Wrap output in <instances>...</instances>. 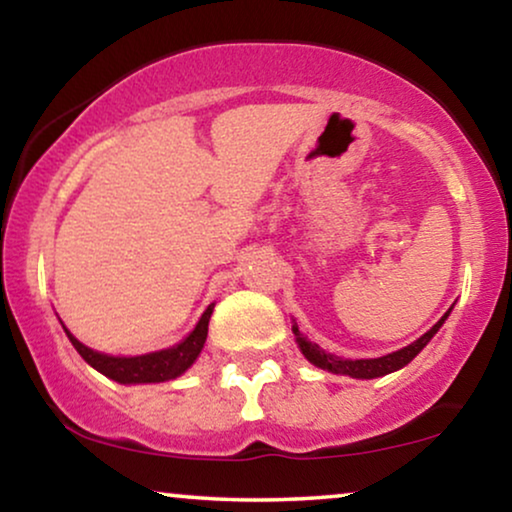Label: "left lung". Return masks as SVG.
<instances>
[{
	"label": "left lung",
	"instance_id": "1",
	"mask_svg": "<svg viewBox=\"0 0 512 512\" xmlns=\"http://www.w3.org/2000/svg\"><path fill=\"white\" fill-rule=\"evenodd\" d=\"M447 314H450V312H447ZM447 314L438 321L436 326L431 328L429 333H424L422 338L412 342V345L398 349V352H394V354L380 356V359H359V361L338 359V356H331V354L321 352V349L314 345V342L303 338V333L298 331V326H293V333H296L300 352H303L305 359L310 361V363H314V366H319V368H324V370H331V373H338V375L359 377V380H373V377L389 375V373H394V370H398V368L408 366V363L415 359V356L426 347V342H429L433 335L438 333V328L443 326V321L447 319Z\"/></svg>",
	"mask_w": 512,
	"mask_h": 512
}]
</instances>
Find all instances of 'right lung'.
Returning <instances> with one entry per match:
<instances>
[{"instance_id": "obj_1", "label": "right lung", "mask_w": 512, "mask_h": 512, "mask_svg": "<svg viewBox=\"0 0 512 512\" xmlns=\"http://www.w3.org/2000/svg\"><path fill=\"white\" fill-rule=\"evenodd\" d=\"M214 305H209L205 314H202L198 326L193 328V333L188 335L184 342H179L177 347L163 349V352H153L144 356H107L100 352H93L86 345H81L72 333L67 331V338L72 342L76 352L83 356V361L90 363L95 370H100L102 375H107L109 380H116L121 384H144V382H165L174 380L181 373H186L193 366V361L198 359L202 352V345L207 340V326L209 317H212Z\"/></svg>"}]
</instances>
